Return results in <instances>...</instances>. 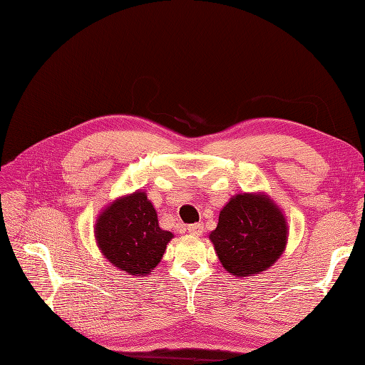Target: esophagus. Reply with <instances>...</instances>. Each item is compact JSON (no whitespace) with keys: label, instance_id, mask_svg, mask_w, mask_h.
<instances>
[{"label":"esophagus","instance_id":"obj_1","mask_svg":"<svg viewBox=\"0 0 365 365\" xmlns=\"http://www.w3.org/2000/svg\"><path fill=\"white\" fill-rule=\"evenodd\" d=\"M187 231H189L190 235L193 236H200L204 233V224L202 222H197V224H190L187 227Z\"/></svg>","mask_w":365,"mask_h":365}]
</instances>
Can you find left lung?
Returning a JSON list of instances; mask_svg holds the SVG:
<instances>
[{"label": "left lung", "mask_w": 365, "mask_h": 365, "mask_svg": "<svg viewBox=\"0 0 365 365\" xmlns=\"http://www.w3.org/2000/svg\"><path fill=\"white\" fill-rule=\"evenodd\" d=\"M288 227L280 210L264 195H237L220 210L210 235L224 268L236 277L272 267L286 245Z\"/></svg>", "instance_id": "1"}]
</instances>
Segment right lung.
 <instances>
[{"instance_id":"right-lung-1","label":"right lung","mask_w":365,"mask_h":365,"mask_svg":"<svg viewBox=\"0 0 365 365\" xmlns=\"http://www.w3.org/2000/svg\"><path fill=\"white\" fill-rule=\"evenodd\" d=\"M172 237L170 231L160 228L155 208L145 192L117 200L96 224V239L103 256L134 277L152 272Z\"/></svg>"}]
</instances>
